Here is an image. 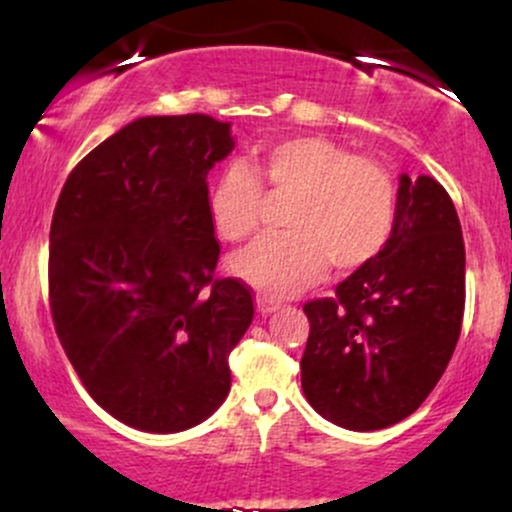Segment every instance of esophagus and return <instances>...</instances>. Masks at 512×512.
I'll use <instances>...</instances> for the list:
<instances>
[{
	"label": "esophagus",
	"instance_id": "1",
	"mask_svg": "<svg viewBox=\"0 0 512 512\" xmlns=\"http://www.w3.org/2000/svg\"><path fill=\"white\" fill-rule=\"evenodd\" d=\"M255 303H257V310H260L262 315H269V313H274V310L281 308L279 298L269 296V293H257Z\"/></svg>",
	"mask_w": 512,
	"mask_h": 512
}]
</instances>
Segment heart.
<instances>
[{
    "instance_id": "obj_1",
    "label": "heart",
    "mask_w": 512,
    "mask_h": 512,
    "mask_svg": "<svg viewBox=\"0 0 512 512\" xmlns=\"http://www.w3.org/2000/svg\"><path fill=\"white\" fill-rule=\"evenodd\" d=\"M264 195L289 202L281 216L289 233L257 240L231 262L233 274L264 291H298L327 262L342 272L363 267L380 255L395 226L392 175L322 137L276 139L223 170L209 195L216 236L228 243L255 236Z\"/></svg>"
}]
</instances>
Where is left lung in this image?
<instances>
[{"label":"left lung","mask_w":512,"mask_h":512,"mask_svg":"<svg viewBox=\"0 0 512 512\" xmlns=\"http://www.w3.org/2000/svg\"><path fill=\"white\" fill-rule=\"evenodd\" d=\"M303 310L310 334L301 385L317 414L349 431H378L414 414L462 330L464 240L445 187L402 175L380 255Z\"/></svg>","instance_id":"obj_1"}]
</instances>
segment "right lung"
Segmentation results:
<instances>
[{"label":"right lung","instance_id":"right-lung-1","mask_svg":"<svg viewBox=\"0 0 512 512\" xmlns=\"http://www.w3.org/2000/svg\"><path fill=\"white\" fill-rule=\"evenodd\" d=\"M231 151V122L139 117L76 163L52 214L57 337L88 395L139 431L197 426L231 390L255 315L250 286L216 276L207 173Z\"/></svg>","mask_w":512,"mask_h":512}]
</instances>
